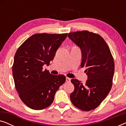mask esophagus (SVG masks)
<instances>
[{
  "label": "esophagus",
  "mask_w": 126,
  "mask_h": 126,
  "mask_svg": "<svg viewBox=\"0 0 126 126\" xmlns=\"http://www.w3.org/2000/svg\"><path fill=\"white\" fill-rule=\"evenodd\" d=\"M66 82H70V79L69 78V77H67L66 78Z\"/></svg>",
  "instance_id": "esophagus-1"
}]
</instances>
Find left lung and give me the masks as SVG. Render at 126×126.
<instances>
[{
	"instance_id": "8db88e82",
	"label": "left lung",
	"mask_w": 126,
	"mask_h": 126,
	"mask_svg": "<svg viewBox=\"0 0 126 126\" xmlns=\"http://www.w3.org/2000/svg\"><path fill=\"white\" fill-rule=\"evenodd\" d=\"M68 37L80 47L81 66H85L88 80L85 83L71 80L75 89L70 99L74 106L89 111L100 106L112 85L114 61L108 45L99 34L87 30L69 32Z\"/></svg>"
}]
</instances>
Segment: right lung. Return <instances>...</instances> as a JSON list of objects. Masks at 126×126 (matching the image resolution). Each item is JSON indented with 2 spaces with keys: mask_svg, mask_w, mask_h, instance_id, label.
<instances>
[{
  "mask_svg": "<svg viewBox=\"0 0 126 126\" xmlns=\"http://www.w3.org/2000/svg\"><path fill=\"white\" fill-rule=\"evenodd\" d=\"M68 34H35L18 47L14 56L13 75L19 96L28 107L40 110L50 106L56 91L66 80L63 75L43 70L49 65Z\"/></svg>",
  "mask_w": 126,
  "mask_h": 126,
  "instance_id": "add662e5",
  "label": "right lung"
}]
</instances>
